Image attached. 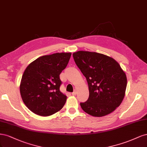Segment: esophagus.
Instances as JSON below:
<instances>
[{
    "label": "esophagus",
    "instance_id": "obj_1",
    "mask_svg": "<svg viewBox=\"0 0 147 147\" xmlns=\"http://www.w3.org/2000/svg\"><path fill=\"white\" fill-rule=\"evenodd\" d=\"M76 93H77V90L75 89L74 90V92L72 93V94H73V95H76Z\"/></svg>",
    "mask_w": 147,
    "mask_h": 147
}]
</instances>
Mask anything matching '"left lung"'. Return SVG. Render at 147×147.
<instances>
[{
	"instance_id": "1",
	"label": "left lung",
	"mask_w": 147,
	"mask_h": 147,
	"mask_svg": "<svg viewBox=\"0 0 147 147\" xmlns=\"http://www.w3.org/2000/svg\"><path fill=\"white\" fill-rule=\"evenodd\" d=\"M73 56L88 85V100L80 103L82 110L98 117L114 111L125 97L127 86L126 74L119 63L94 52L80 51Z\"/></svg>"
}]
</instances>
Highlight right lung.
Wrapping results in <instances>:
<instances>
[{"label":"right lung","mask_w":147,"mask_h":147,"mask_svg":"<svg viewBox=\"0 0 147 147\" xmlns=\"http://www.w3.org/2000/svg\"><path fill=\"white\" fill-rule=\"evenodd\" d=\"M71 53L40 57L26 68L20 84L22 101L32 112L47 117L61 110L67 96L60 90V74L67 67Z\"/></svg>","instance_id":"obj_1"}]
</instances>
